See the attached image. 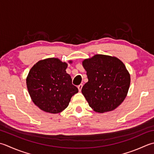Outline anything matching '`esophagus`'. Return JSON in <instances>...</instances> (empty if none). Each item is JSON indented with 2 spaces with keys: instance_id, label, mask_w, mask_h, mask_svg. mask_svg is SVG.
<instances>
[{
  "instance_id": "34e87169",
  "label": "esophagus",
  "mask_w": 154,
  "mask_h": 154,
  "mask_svg": "<svg viewBox=\"0 0 154 154\" xmlns=\"http://www.w3.org/2000/svg\"><path fill=\"white\" fill-rule=\"evenodd\" d=\"M77 87H78V89H79V91H81V89H82V87H83V84H80V85H78Z\"/></svg>"
}]
</instances>
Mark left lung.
<instances>
[{
    "mask_svg": "<svg viewBox=\"0 0 154 154\" xmlns=\"http://www.w3.org/2000/svg\"><path fill=\"white\" fill-rule=\"evenodd\" d=\"M88 82L81 89L92 109L99 113L115 109L126 97L130 75L124 64L116 57L95 55L84 60Z\"/></svg>",
    "mask_w": 154,
    "mask_h": 154,
    "instance_id": "left-lung-1",
    "label": "left lung"
}]
</instances>
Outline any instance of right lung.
<instances>
[{"mask_svg":"<svg viewBox=\"0 0 154 154\" xmlns=\"http://www.w3.org/2000/svg\"><path fill=\"white\" fill-rule=\"evenodd\" d=\"M67 64L56 58L38 63L30 70L26 78L29 93L34 103L41 110L57 113L68 106L78 89L72 84L66 73Z\"/></svg>","mask_w":154,"mask_h":154,"instance_id":"1","label":"right lung"}]
</instances>
